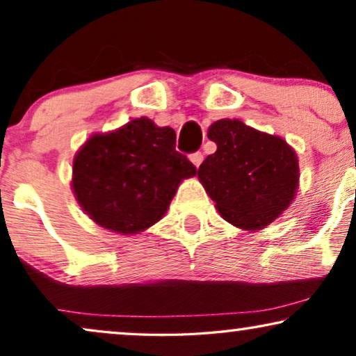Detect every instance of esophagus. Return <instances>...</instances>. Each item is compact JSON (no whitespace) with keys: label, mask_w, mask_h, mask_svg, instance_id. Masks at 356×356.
<instances>
[{"label":"esophagus","mask_w":356,"mask_h":356,"mask_svg":"<svg viewBox=\"0 0 356 356\" xmlns=\"http://www.w3.org/2000/svg\"><path fill=\"white\" fill-rule=\"evenodd\" d=\"M189 159H191V162L194 163V167L199 168V165H201L202 160H204V155H202V152H194V154L189 155Z\"/></svg>","instance_id":"esophagus-1"}]
</instances>
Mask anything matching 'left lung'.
Masks as SVG:
<instances>
[{
    "instance_id": "1",
    "label": "left lung",
    "mask_w": 356,
    "mask_h": 356,
    "mask_svg": "<svg viewBox=\"0 0 356 356\" xmlns=\"http://www.w3.org/2000/svg\"><path fill=\"white\" fill-rule=\"evenodd\" d=\"M217 150L201 163L197 178L220 216L243 230H261L275 220L298 188V159L277 136L220 120L209 128Z\"/></svg>"
}]
</instances>
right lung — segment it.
Wrapping results in <instances>:
<instances>
[{"mask_svg": "<svg viewBox=\"0 0 356 356\" xmlns=\"http://www.w3.org/2000/svg\"><path fill=\"white\" fill-rule=\"evenodd\" d=\"M175 145V131L149 118L92 136L72 163V189L81 207L100 227L123 235L154 225L178 184L197 172Z\"/></svg>", "mask_w": 356, "mask_h": 356, "instance_id": "1", "label": "right lung"}]
</instances>
